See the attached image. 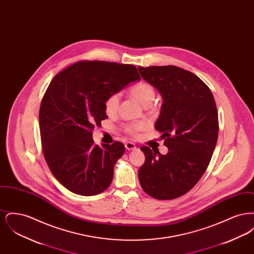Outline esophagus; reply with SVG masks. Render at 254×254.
Segmentation results:
<instances>
[{
	"label": "esophagus",
	"instance_id": "34e87169",
	"mask_svg": "<svg viewBox=\"0 0 254 254\" xmlns=\"http://www.w3.org/2000/svg\"><path fill=\"white\" fill-rule=\"evenodd\" d=\"M125 146H126V148H127V150H133V149L136 148L135 144H133L131 142H127V143L125 144Z\"/></svg>",
	"mask_w": 254,
	"mask_h": 254
}]
</instances>
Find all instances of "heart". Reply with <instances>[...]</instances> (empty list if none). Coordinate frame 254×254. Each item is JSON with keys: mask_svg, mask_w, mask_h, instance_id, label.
Returning <instances> with one entry per match:
<instances>
[{"mask_svg": "<svg viewBox=\"0 0 254 254\" xmlns=\"http://www.w3.org/2000/svg\"><path fill=\"white\" fill-rule=\"evenodd\" d=\"M129 93L131 96L136 99L141 105L148 106L150 105L156 96V91L153 85H150L146 82H139L132 85L129 89ZM120 104V94L117 92L111 93L105 101L104 107L105 111L108 115H114L119 109ZM145 127V124L138 122V123H128L124 126L125 131L130 135H136L139 131H141Z\"/></svg>", "mask_w": 254, "mask_h": 254, "instance_id": "1", "label": "heart"}]
</instances>
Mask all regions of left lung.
I'll use <instances>...</instances> for the list:
<instances>
[{
  "label": "left lung",
  "instance_id": "8db88e82",
  "mask_svg": "<svg viewBox=\"0 0 254 254\" xmlns=\"http://www.w3.org/2000/svg\"><path fill=\"white\" fill-rule=\"evenodd\" d=\"M138 70L163 97L154 127L169 148L162 155L158 149L141 147L145 161L139 169V181L155 199H176L189 192L208 167L219 131L216 104L208 86L181 67L139 66Z\"/></svg>",
  "mask_w": 254,
  "mask_h": 254
}]
</instances>
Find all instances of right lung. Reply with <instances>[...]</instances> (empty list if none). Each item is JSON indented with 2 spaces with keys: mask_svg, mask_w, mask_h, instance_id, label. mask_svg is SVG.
<instances>
[{
  "mask_svg": "<svg viewBox=\"0 0 254 254\" xmlns=\"http://www.w3.org/2000/svg\"><path fill=\"white\" fill-rule=\"evenodd\" d=\"M141 77L132 64L80 61L58 73L42 99L39 124L42 149L54 177L83 196L105 191L125 145L94 144L92 129L108 118L105 101Z\"/></svg>",
  "mask_w": 254,
  "mask_h": 254,
  "instance_id": "1",
  "label": "right lung"
}]
</instances>
